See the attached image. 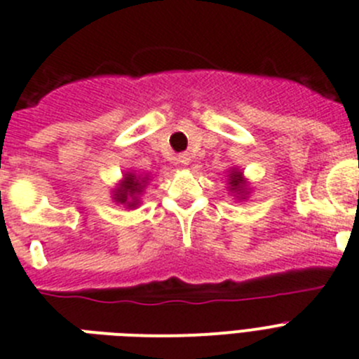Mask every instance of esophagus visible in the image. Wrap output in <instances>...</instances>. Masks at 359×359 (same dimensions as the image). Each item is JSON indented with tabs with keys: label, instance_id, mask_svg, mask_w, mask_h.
I'll return each instance as SVG.
<instances>
[{
	"label": "esophagus",
	"instance_id": "esophagus-1",
	"mask_svg": "<svg viewBox=\"0 0 359 359\" xmlns=\"http://www.w3.org/2000/svg\"><path fill=\"white\" fill-rule=\"evenodd\" d=\"M189 161H190V156H189V154H182V156H180V163L189 165Z\"/></svg>",
	"mask_w": 359,
	"mask_h": 359
}]
</instances>
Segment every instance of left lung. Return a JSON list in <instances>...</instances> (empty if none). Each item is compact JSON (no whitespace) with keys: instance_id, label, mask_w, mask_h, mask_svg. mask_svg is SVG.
<instances>
[{"instance_id":"1","label":"left lung","mask_w":359,"mask_h":359,"mask_svg":"<svg viewBox=\"0 0 359 359\" xmlns=\"http://www.w3.org/2000/svg\"><path fill=\"white\" fill-rule=\"evenodd\" d=\"M228 190H230V194H233V198L239 199V201L246 199L250 194L248 182H246L243 170H239L237 167H231V169L228 170Z\"/></svg>"}]
</instances>
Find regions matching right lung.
<instances>
[{
    "instance_id": "right-lung-1",
    "label": "right lung",
    "mask_w": 359,
    "mask_h": 359,
    "mask_svg": "<svg viewBox=\"0 0 359 359\" xmlns=\"http://www.w3.org/2000/svg\"><path fill=\"white\" fill-rule=\"evenodd\" d=\"M149 183V176H138L136 172L129 170V172L123 174V177L116 183V187L113 189V201L116 205H123L126 208L133 210L140 205V196L144 194L145 187Z\"/></svg>"
}]
</instances>
